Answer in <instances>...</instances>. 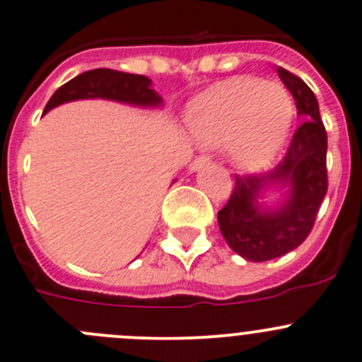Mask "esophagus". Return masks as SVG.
<instances>
[{
  "label": "esophagus",
  "instance_id": "esophagus-1",
  "mask_svg": "<svg viewBox=\"0 0 362 362\" xmlns=\"http://www.w3.org/2000/svg\"><path fill=\"white\" fill-rule=\"evenodd\" d=\"M209 162H211V157H209V155H198V157L191 162V171L202 170V168L207 165Z\"/></svg>",
  "mask_w": 362,
  "mask_h": 362
}]
</instances>
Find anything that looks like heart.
Returning a JSON list of instances; mask_svg holds the SVG:
<instances>
[{
    "mask_svg": "<svg viewBox=\"0 0 362 362\" xmlns=\"http://www.w3.org/2000/svg\"><path fill=\"white\" fill-rule=\"evenodd\" d=\"M295 119V101L279 83L238 78L219 83L189 107L191 134L205 146L230 143L245 170L266 168L284 146Z\"/></svg>",
    "mask_w": 362,
    "mask_h": 362,
    "instance_id": "obj_1",
    "label": "heart"
}]
</instances>
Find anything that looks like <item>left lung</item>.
Instances as JSON below:
<instances>
[{"instance_id": "obj_1", "label": "left lung", "mask_w": 362, "mask_h": 362, "mask_svg": "<svg viewBox=\"0 0 362 362\" xmlns=\"http://www.w3.org/2000/svg\"><path fill=\"white\" fill-rule=\"evenodd\" d=\"M279 76L295 98L302 124L295 130L282 160L266 175H235L225 207L218 212L219 230L241 257L264 262L291 252L310 234L320 205L329 189L327 132L318 100L302 78L279 67ZM280 181L292 185L288 202L275 213H261L255 198L262 185Z\"/></svg>"}]
</instances>
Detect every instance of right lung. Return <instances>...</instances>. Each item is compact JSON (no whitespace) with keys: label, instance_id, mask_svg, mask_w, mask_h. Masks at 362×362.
<instances>
[{"label":"right lung","instance_id":"add662e5","mask_svg":"<svg viewBox=\"0 0 362 362\" xmlns=\"http://www.w3.org/2000/svg\"><path fill=\"white\" fill-rule=\"evenodd\" d=\"M82 98H109V100L124 101V103L132 105H146V107L158 105L162 101L160 96H157L155 90L150 89V78L143 74L100 67V69L86 71L59 87L46 103L44 112H48L60 103L82 100Z\"/></svg>","mask_w":362,"mask_h":362}]
</instances>
